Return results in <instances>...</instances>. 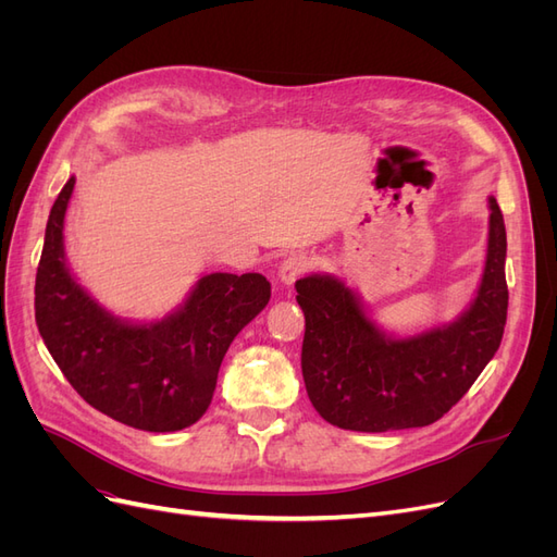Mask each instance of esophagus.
Wrapping results in <instances>:
<instances>
[{
	"mask_svg": "<svg viewBox=\"0 0 557 557\" xmlns=\"http://www.w3.org/2000/svg\"><path fill=\"white\" fill-rule=\"evenodd\" d=\"M313 267L311 258L305 256V252H290L278 267V278L283 285H293L299 276H305L309 269Z\"/></svg>",
	"mask_w": 557,
	"mask_h": 557,
	"instance_id": "obj_1",
	"label": "esophagus"
}]
</instances>
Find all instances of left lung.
I'll list each match as a JSON object with an SVG mask.
<instances>
[{"mask_svg": "<svg viewBox=\"0 0 557 557\" xmlns=\"http://www.w3.org/2000/svg\"><path fill=\"white\" fill-rule=\"evenodd\" d=\"M487 252L476 297L453 320L395 336L369 318L360 295L332 274L295 283L305 311L301 376L313 409L352 432L425 428L450 411L499 348L509 290L507 230L487 197Z\"/></svg>", "mask_w": 557, "mask_h": 557, "instance_id": "8db88e82", "label": "left lung"}]
</instances>
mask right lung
Segmentation results:
<instances>
[{"label": "right lung", "instance_id": "right-lung-1", "mask_svg": "<svg viewBox=\"0 0 557 557\" xmlns=\"http://www.w3.org/2000/svg\"><path fill=\"white\" fill-rule=\"evenodd\" d=\"M76 178L48 215L35 315L60 372L90 407L146 432H176L207 413L230 344L272 297L262 274H205L170 315L132 323L107 311L72 274L64 213Z\"/></svg>", "mask_w": 557, "mask_h": 557}]
</instances>
